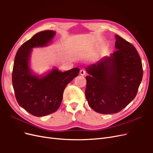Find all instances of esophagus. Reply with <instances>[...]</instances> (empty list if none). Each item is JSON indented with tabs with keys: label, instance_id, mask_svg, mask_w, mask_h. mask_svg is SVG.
Masks as SVG:
<instances>
[{
	"label": "esophagus",
	"instance_id": "34e87169",
	"mask_svg": "<svg viewBox=\"0 0 153 153\" xmlns=\"http://www.w3.org/2000/svg\"><path fill=\"white\" fill-rule=\"evenodd\" d=\"M80 73L81 75L84 76V75H85V74H86V71L84 69H82L81 70H80Z\"/></svg>",
	"mask_w": 153,
	"mask_h": 153
}]
</instances>
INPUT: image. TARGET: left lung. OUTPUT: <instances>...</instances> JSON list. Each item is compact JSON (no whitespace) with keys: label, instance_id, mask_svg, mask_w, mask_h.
<instances>
[{"label":"left lung","instance_id":"obj_1","mask_svg":"<svg viewBox=\"0 0 153 153\" xmlns=\"http://www.w3.org/2000/svg\"><path fill=\"white\" fill-rule=\"evenodd\" d=\"M117 50L87 68L85 97L95 112L118 113L135 98L143 76L141 59L126 40L115 35Z\"/></svg>","mask_w":153,"mask_h":153}]
</instances>
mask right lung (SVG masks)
<instances>
[{
	"instance_id": "add662e5",
	"label": "right lung",
	"mask_w": 153,
	"mask_h": 153,
	"mask_svg": "<svg viewBox=\"0 0 153 153\" xmlns=\"http://www.w3.org/2000/svg\"><path fill=\"white\" fill-rule=\"evenodd\" d=\"M54 35L53 30L36 34L18 50L14 61L12 83L17 102L36 117L57 111L62 102L64 89L80 71L78 68L64 72L54 69L42 78L31 73L29 66L31 48L47 45Z\"/></svg>"
}]
</instances>
